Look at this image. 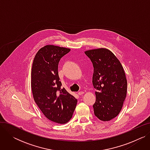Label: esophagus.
<instances>
[{"label": "esophagus", "instance_id": "esophagus-1", "mask_svg": "<svg viewBox=\"0 0 150 150\" xmlns=\"http://www.w3.org/2000/svg\"><path fill=\"white\" fill-rule=\"evenodd\" d=\"M83 93H84V92H83V91H80V92H79L78 93V95H79V96H81V95H83Z\"/></svg>", "mask_w": 150, "mask_h": 150}]
</instances>
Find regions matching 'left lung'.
<instances>
[{"label": "left lung", "instance_id": "obj_1", "mask_svg": "<svg viewBox=\"0 0 150 150\" xmlns=\"http://www.w3.org/2000/svg\"><path fill=\"white\" fill-rule=\"evenodd\" d=\"M93 66L92 84L96 101L93 105L94 114L101 121L116 117L127 97V80L123 66L109 49L100 48L84 52Z\"/></svg>", "mask_w": 150, "mask_h": 150}]
</instances>
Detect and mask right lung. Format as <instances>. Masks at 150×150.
<instances>
[{"mask_svg": "<svg viewBox=\"0 0 150 150\" xmlns=\"http://www.w3.org/2000/svg\"><path fill=\"white\" fill-rule=\"evenodd\" d=\"M70 49L46 45L36 53L31 69V90L35 103L52 122L64 124L72 117L77 100L61 88L58 67Z\"/></svg>", "mask_w": 150, "mask_h": 150, "instance_id": "add662e5", "label": "right lung"}]
</instances>
